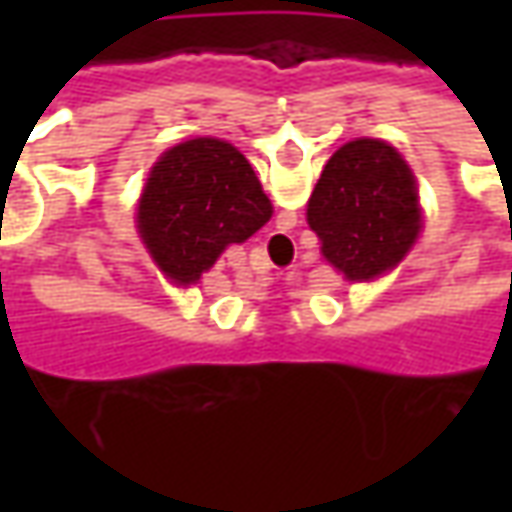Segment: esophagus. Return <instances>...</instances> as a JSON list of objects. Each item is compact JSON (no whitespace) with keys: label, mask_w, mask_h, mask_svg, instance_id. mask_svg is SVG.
<instances>
[{"label":"esophagus","mask_w":512,"mask_h":512,"mask_svg":"<svg viewBox=\"0 0 512 512\" xmlns=\"http://www.w3.org/2000/svg\"><path fill=\"white\" fill-rule=\"evenodd\" d=\"M273 242H276V245H282V247L290 245V239H287V236H276V239H273Z\"/></svg>","instance_id":"obj_1"}]
</instances>
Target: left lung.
<instances>
[{
    "instance_id": "obj_1",
    "label": "left lung",
    "mask_w": 512,
    "mask_h": 512,
    "mask_svg": "<svg viewBox=\"0 0 512 512\" xmlns=\"http://www.w3.org/2000/svg\"><path fill=\"white\" fill-rule=\"evenodd\" d=\"M307 225L322 239L330 265L347 279H370L396 265L419 236L416 179L379 139L347 142L319 176Z\"/></svg>"
}]
</instances>
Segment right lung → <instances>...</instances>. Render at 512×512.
Instances as JSON below:
<instances>
[{"mask_svg": "<svg viewBox=\"0 0 512 512\" xmlns=\"http://www.w3.org/2000/svg\"><path fill=\"white\" fill-rule=\"evenodd\" d=\"M270 213V199L239 150L219 139H190L150 170L139 233L156 265L190 285L227 245L250 239Z\"/></svg>", "mask_w": 512, "mask_h": 512, "instance_id": "add662e5", "label": "right lung"}]
</instances>
